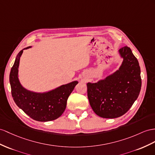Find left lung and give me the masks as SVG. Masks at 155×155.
Wrapping results in <instances>:
<instances>
[{
	"label": "left lung",
	"mask_w": 155,
	"mask_h": 155,
	"mask_svg": "<svg viewBox=\"0 0 155 155\" xmlns=\"http://www.w3.org/2000/svg\"><path fill=\"white\" fill-rule=\"evenodd\" d=\"M123 61L118 70L96 83H87L91 107L97 115L115 118L124 114L140 94L141 70L137 58L128 46L118 50Z\"/></svg>",
	"instance_id": "obj_1"
}]
</instances>
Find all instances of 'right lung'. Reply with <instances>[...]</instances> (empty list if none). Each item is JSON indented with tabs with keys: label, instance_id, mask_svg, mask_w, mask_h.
I'll list each match as a JSON object with an SVG mask.
<instances>
[{
	"label": "right lung",
	"instance_id": "add662e5",
	"mask_svg": "<svg viewBox=\"0 0 155 155\" xmlns=\"http://www.w3.org/2000/svg\"><path fill=\"white\" fill-rule=\"evenodd\" d=\"M15 58L10 73L12 96L19 108L33 120L40 122L54 120L60 117L66 108L67 101L78 81L63 84L54 90L44 93L31 92L21 84L18 78L19 59L23 50Z\"/></svg>",
	"mask_w": 155,
	"mask_h": 155
}]
</instances>
